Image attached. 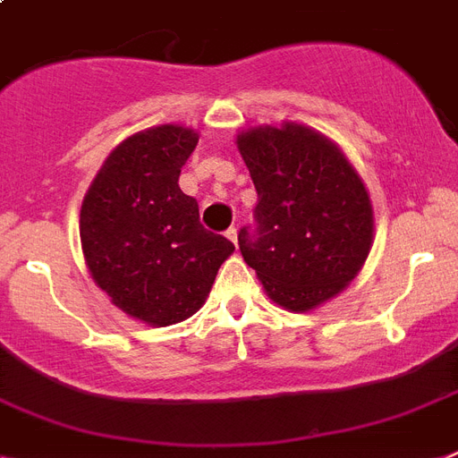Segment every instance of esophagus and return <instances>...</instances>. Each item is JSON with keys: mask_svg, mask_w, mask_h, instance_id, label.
<instances>
[{"mask_svg": "<svg viewBox=\"0 0 458 458\" xmlns=\"http://www.w3.org/2000/svg\"><path fill=\"white\" fill-rule=\"evenodd\" d=\"M226 238H229L233 245H238V229H236V226H229V229H226Z\"/></svg>", "mask_w": 458, "mask_h": 458, "instance_id": "esophagus-1", "label": "esophagus"}]
</instances>
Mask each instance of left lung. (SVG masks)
Here are the masks:
<instances>
[{
  "mask_svg": "<svg viewBox=\"0 0 458 458\" xmlns=\"http://www.w3.org/2000/svg\"><path fill=\"white\" fill-rule=\"evenodd\" d=\"M238 152L257 189L238 248L271 300L311 311L342 293L372 248V203L332 140L301 123L248 128Z\"/></svg>",
  "mask_w": 458,
  "mask_h": 458,
  "instance_id": "8db88e82",
  "label": "left lung"
}]
</instances>
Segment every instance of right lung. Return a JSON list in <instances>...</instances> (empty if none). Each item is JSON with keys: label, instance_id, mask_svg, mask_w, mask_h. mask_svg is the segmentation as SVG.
Instances as JSON below:
<instances>
[{"label": "right lung", "instance_id": "1", "mask_svg": "<svg viewBox=\"0 0 458 458\" xmlns=\"http://www.w3.org/2000/svg\"><path fill=\"white\" fill-rule=\"evenodd\" d=\"M199 133L149 128L126 138L98 170L81 203L79 236L93 281L112 304L147 325L194 316L233 243L203 229L180 170Z\"/></svg>", "mask_w": 458, "mask_h": 458}]
</instances>
